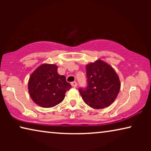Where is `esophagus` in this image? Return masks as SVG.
I'll return each mask as SVG.
<instances>
[{
    "instance_id": "34e87169",
    "label": "esophagus",
    "mask_w": 151,
    "mask_h": 151,
    "mask_svg": "<svg viewBox=\"0 0 151 151\" xmlns=\"http://www.w3.org/2000/svg\"><path fill=\"white\" fill-rule=\"evenodd\" d=\"M71 84L73 87H76V86H77V82H72Z\"/></svg>"
}]
</instances>
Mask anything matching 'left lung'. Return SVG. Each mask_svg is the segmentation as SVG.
<instances>
[{
    "label": "left lung",
    "mask_w": 151,
    "mask_h": 151,
    "mask_svg": "<svg viewBox=\"0 0 151 151\" xmlns=\"http://www.w3.org/2000/svg\"><path fill=\"white\" fill-rule=\"evenodd\" d=\"M87 86L79 91L84 102L93 109L108 107L116 99L120 81L115 69L108 63L98 60L86 66Z\"/></svg>",
    "instance_id": "obj_1"
}]
</instances>
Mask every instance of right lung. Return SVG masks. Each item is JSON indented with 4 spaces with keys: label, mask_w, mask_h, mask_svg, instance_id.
I'll return each instance as SVG.
<instances>
[{
    "label": "right lung",
    "mask_w": 151,
    "mask_h": 151,
    "mask_svg": "<svg viewBox=\"0 0 151 151\" xmlns=\"http://www.w3.org/2000/svg\"><path fill=\"white\" fill-rule=\"evenodd\" d=\"M71 88L65 76L58 73L54 64H42L31 74L28 90L31 98L37 105L50 108L62 102L65 93Z\"/></svg>",
    "instance_id": "right-lung-1"
}]
</instances>
